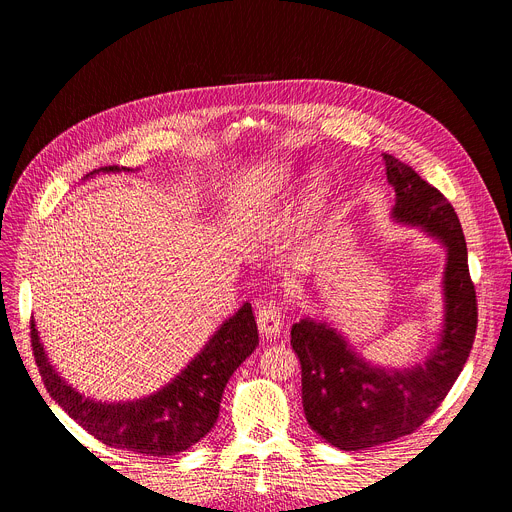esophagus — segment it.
<instances>
[{"mask_svg":"<svg viewBox=\"0 0 512 512\" xmlns=\"http://www.w3.org/2000/svg\"><path fill=\"white\" fill-rule=\"evenodd\" d=\"M256 324L258 330L264 338H277L281 334V326H283V316H281V307L277 301H266L258 307L256 313Z\"/></svg>","mask_w":512,"mask_h":512,"instance_id":"34e87169","label":"esophagus"}]
</instances>
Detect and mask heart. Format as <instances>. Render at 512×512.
<instances>
[{"label": "heart", "mask_w": 512, "mask_h": 512, "mask_svg": "<svg viewBox=\"0 0 512 512\" xmlns=\"http://www.w3.org/2000/svg\"><path fill=\"white\" fill-rule=\"evenodd\" d=\"M293 180V168L287 164H270L264 166L260 172L252 174L248 182L240 190V207L256 203V205H270L285 194ZM332 186L324 172H313L305 190H303V203L301 213L307 225H316L326 215L330 207Z\"/></svg>", "instance_id": "b5f03b06"}]
</instances>
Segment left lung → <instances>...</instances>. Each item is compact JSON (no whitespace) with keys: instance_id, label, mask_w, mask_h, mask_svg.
<instances>
[{"instance_id":"obj_1","label":"left lung","mask_w":512,"mask_h":512,"mask_svg":"<svg viewBox=\"0 0 512 512\" xmlns=\"http://www.w3.org/2000/svg\"><path fill=\"white\" fill-rule=\"evenodd\" d=\"M387 182L396 190L391 217L420 227L447 250L443 272L445 318L437 344L420 365H371L334 326L305 318L291 328L301 363V398L309 426L342 449L377 447L412 432L435 412L459 377L478 328L476 289L455 209L410 166L383 153Z\"/></svg>"}]
</instances>
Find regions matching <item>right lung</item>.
<instances>
[{
    "instance_id": "1",
    "label": "right lung",
    "mask_w": 512,
    "mask_h": 512,
    "mask_svg": "<svg viewBox=\"0 0 512 512\" xmlns=\"http://www.w3.org/2000/svg\"><path fill=\"white\" fill-rule=\"evenodd\" d=\"M100 172L133 170L106 166L86 178ZM30 338L51 398L92 437L114 449L168 457L199 443L213 428L229 377L258 346V328L252 305L244 303L170 383L147 398L129 402H96L82 396L51 365L34 320L30 322Z\"/></svg>"
}]
</instances>
